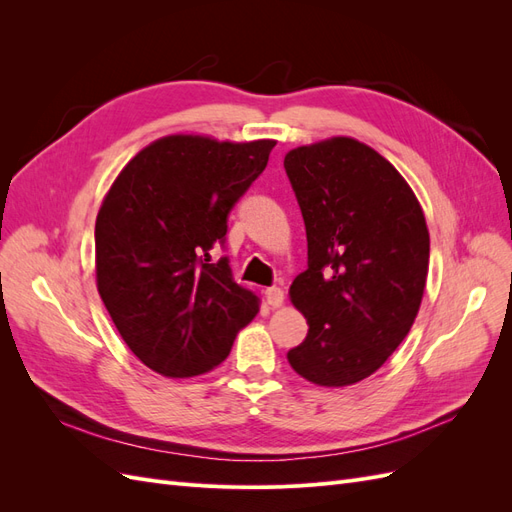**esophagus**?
<instances>
[{
	"mask_svg": "<svg viewBox=\"0 0 512 512\" xmlns=\"http://www.w3.org/2000/svg\"><path fill=\"white\" fill-rule=\"evenodd\" d=\"M265 297H267V303L275 309V307H282L284 305L286 294H284L282 288H267L265 290Z\"/></svg>",
	"mask_w": 512,
	"mask_h": 512,
	"instance_id": "1",
	"label": "esophagus"
}]
</instances>
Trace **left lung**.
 Here are the masks:
<instances>
[{
    "instance_id": "obj_1",
    "label": "left lung",
    "mask_w": 512,
    "mask_h": 512,
    "mask_svg": "<svg viewBox=\"0 0 512 512\" xmlns=\"http://www.w3.org/2000/svg\"><path fill=\"white\" fill-rule=\"evenodd\" d=\"M284 168L307 232V269L288 294L309 324L288 363L342 389L378 371L412 329L429 271L425 213L399 170L350 136L290 149Z\"/></svg>"
}]
</instances>
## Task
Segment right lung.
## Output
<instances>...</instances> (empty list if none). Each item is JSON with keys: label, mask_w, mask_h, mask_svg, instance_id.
I'll use <instances>...</instances> for the list:
<instances>
[{"label": "right lung", "mask_w": 512, "mask_h": 512, "mask_svg": "<svg viewBox=\"0 0 512 512\" xmlns=\"http://www.w3.org/2000/svg\"><path fill=\"white\" fill-rule=\"evenodd\" d=\"M277 141L170 134L121 168L96 218V284L119 335L164 378L218 367L260 299L211 262Z\"/></svg>", "instance_id": "1"}]
</instances>
